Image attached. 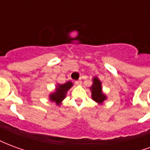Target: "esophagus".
<instances>
[{
  "label": "esophagus",
  "instance_id": "esophagus-1",
  "mask_svg": "<svg viewBox=\"0 0 150 150\" xmlns=\"http://www.w3.org/2000/svg\"><path fill=\"white\" fill-rule=\"evenodd\" d=\"M75 83V84H76V85H80L82 83V81H81V80H76Z\"/></svg>",
  "mask_w": 150,
  "mask_h": 150
}]
</instances>
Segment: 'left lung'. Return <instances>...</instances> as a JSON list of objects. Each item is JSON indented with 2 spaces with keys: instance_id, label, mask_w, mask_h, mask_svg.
I'll list each match as a JSON object with an SVG mask.
<instances>
[{
  "instance_id": "8db88e82",
  "label": "left lung",
  "mask_w": 150,
  "mask_h": 150,
  "mask_svg": "<svg viewBox=\"0 0 150 150\" xmlns=\"http://www.w3.org/2000/svg\"><path fill=\"white\" fill-rule=\"evenodd\" d=\"M91 89V97L97 103H102L106 99V96L101 91V83L97 78L93 79V85Z\"/></svg>"
}]
</instances>
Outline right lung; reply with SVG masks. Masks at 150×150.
Wrapping results in <instances>:
<instances>
[{"label": "right lung", "mask_w": 150, "mask_h": 150, "mask_svg": "<svg viewBox=\"0 0 150 150\" xmlns=\"http://www.w3.org/2000/svg\"><path fill=\"white\" fill-rule=\"evenodd\" d=\"M71 86L72 83H71V82H67L64 84L59 85L55 92L53 93L52 95H50V100L56 102L57 104H59L61 103V101L65 98L67 91H68V89L71 88Z\"/></svg>", "instance_id": "add662e5"}]
</instances>
